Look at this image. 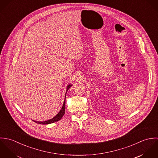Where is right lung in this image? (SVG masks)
<instances>
[{"label": "right lung", "mask_w": 158, "mask_h": 158, "mask_svg": "<svg viewBox=\"0 0 158 158\" xmlns=\"http://www.w3.org/2000/svg\"><path fill=\"white\" fill-rule=\"evenodd\" d=\"M72 86V85L71 84H69L68 85L67 88H66V94H65V98H64V103H63V105L61 108V109L60 110V112L58 113L54 117H53L51 119H49L48 120H46V121H44V122H36V121H35V122L37 123H39V124H42V125H47V124H50V123H54V122H58V120H61V118L63 117V116L64 115V113H65V103H66V93L68 92L69 89Z\"/></svg>", "instance_id": "right-lung-1"}]
</instances>
